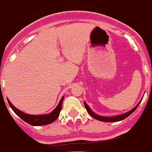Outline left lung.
Here are the masks:
<instances>
[{
	"label": "left lung",
	"mask_w": 152,
	"mask_h": 152,
	"mask_svg": "<svg viewBox=\"0 0 152 152\" xmlns=\"http://www.w3.org/2000/svg\"><path fill=\"white\" fill-rule=\"evenodd\" d=\"M140 102L141 100L140 101V102L137 104V106H135L134 108H132L131 110H129V112L125 113H122V114H120V115H116V116H111V117H107V116H100V115H98L97 113H94L92 110H91V109L88 106V105L86 103V102H84V106L86 107V110L88 111V113L90 114L92 118H94L96 120H99V121H106V122H115V121H121V120H124L126 118H128L130 114H132L133 112H134L137 108L139 106V104L140 103Z\"/></svg>",
	"instance_id": "1"
}]
</instances>
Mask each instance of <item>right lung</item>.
<instances>
[{"label": "right lung", "mask_w": 152, "mask_h": 152, "mask_svg": "<svg viewBox=\"0 0 152 152\" xmlns=\"http://www.w3.org/2000/svg\"><path fill=\"white\" fill-rule=\"evenodd\" d=\"M63 99H64V96L61 98V99L60 100L57 107L51 113H46V114H41V115H32V114L25 113L22 111H20V110H18L17 108H15V106L11 103V102L9 101L8 99V102L9 106H11V108L12 109V110L15 113V114H17L21 119L24 121L25 122L28 123L30 125H34V126H41V125L51 124L55 120H57V118H58L60 114V112L61 110Z\"/></svg>", "instance_id": "add662e5"}]
</instances>
